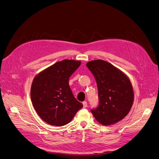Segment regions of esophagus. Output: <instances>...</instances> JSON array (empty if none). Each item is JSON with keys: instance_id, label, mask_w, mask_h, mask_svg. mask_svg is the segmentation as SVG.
Returning a JSON list of instances; mask_svg holds the SVG:
<instances>
[{"instance_id": "obj_1", "label": "esophagus", "mask_w": 159, "mask_h": 159, "mask_svg": "<svg viewBox=\"0 0 159 159\" xmlns=\"http://www.w3.org/2000/svg\"><path fill=\"white\" fill-rule=\"evenodd\" d=\"M82 105H83V107L84 108H86L87 107V102L86 101L82 102Z\"/></svg>"}]
</instances>
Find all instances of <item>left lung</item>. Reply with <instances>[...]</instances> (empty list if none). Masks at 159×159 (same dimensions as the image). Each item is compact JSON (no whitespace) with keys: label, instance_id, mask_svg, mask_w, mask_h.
Returning a JSON list of instances; mask_svg holds the SVG:
<instances>
[{"label":"left lung","instance_id":"left-lung-1","mask_svg":"<svg viewBox=\"0 0 159 159\" xmlns=\"http://www.w3.org/2000/svg\"><path fill=\"white\" fill-rule=\"evenodd\" d=\"M98 89L99 105L91 112L103 125H110L123 120L133 106L134 93L129 78L108 61L97 60L87 63Z\"/></svg>","mask_w":159,"mask_h":159}]
</instances>
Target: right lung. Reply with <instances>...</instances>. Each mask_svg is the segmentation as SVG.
Returning a JSON list of instances; mask_svg holds the SVG:
<instances>
[{"instance_id": "1", "label": "right lung", "mask_w": 159, "mask_h": 159, "mask_svg": "<svg viewBox=\"0 0 159 159\" xmlns=\"http://www.w3.org/2000/svg\"><path fill=\"white\" fill-rule=\"evenodd\" d=\"M81 62L64 60L40 72L34 79L30 96L40 118L51 125L70 123L83 105L74 97L69 79Z\"/></svg>"}]
</instances>
